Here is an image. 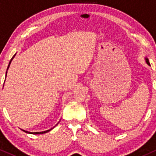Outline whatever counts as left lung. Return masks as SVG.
<instances>
[{"label": "left lung", "instance_id": "left-lung-1", "mask_svg": "<svg viewBox=\"0 0 156 156\" xmlns=\"http://www.w3.org/2000/svg\"><path fill=\"white\" fill-rule=\"evenodd\" d=\"M145 61H146V62H147V64L149 66H150V62H149V59H148V58H147V57H145Z\"/></svg>", "mask_w": 156, "mask_h": 156}]
</instances>
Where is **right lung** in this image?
Masks as SVG:
<instances>
[{
    "label": "right lung",
    "instance_id": "obj_1",
    "mask_svg": "<svg viewBox=\"0 0 156 156\" xmlns=\"http://www.w3.org/2000/svg\"><path fill=\"white\" fill-rule=\"evenodd\" d=\"M16 54L14 55V56H12V58L10 61H9V65H8V67H7V69H6V74H7V71H8V69H9V66H10V64H11L12 61V59H13V58H14L15 56H16ZM4 83H5V82H4ZM58 123H57V124H58ZM57 124H56V125H57ZM55 126H54V127H55ZM54 127H53V128L51 129H49V130H46V131H44V132H30L26 131V130H23V129H21V130H22V131H24V132H26V133H28V134H33V135H40V134H44V133H47V132H50V131H51V130L53 129L54 128Z\"/></svg>",
    "mask_w": 156,
    "mask_h": 156
}]
</instances>
